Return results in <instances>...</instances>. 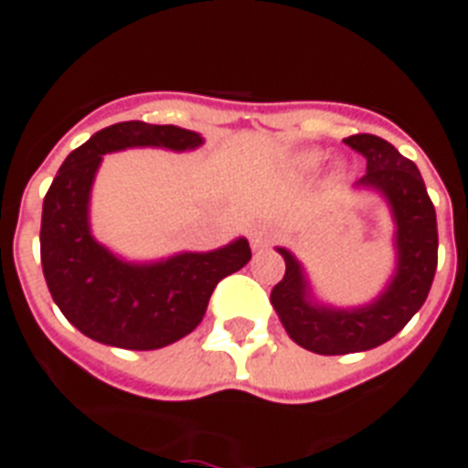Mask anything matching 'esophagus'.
<instances>
[{"mask_svg": "<svg viewBox=\"0 0 468 468\" xmlns=\"http://www.w3.org/2000/svg\"><path fill=\"white\" fill-rule=\"evenodd\" d=\"M250 240H252V248L257 250L270 248L271 242L277 240V233L270 226H255L250 230Z\"/></svg>", "mask_w": 468, "mask_h": 468, "instance_id": "esophagus-1", "label": "esophagus"}]
</instances>
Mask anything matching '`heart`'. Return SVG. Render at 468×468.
<instances>
[{"label":"heart","instance_id":"b5f03b06","mask_svg":"<svg viewBox=\"0 0 468 468\" xmlns=\"http://www.w3.org/2000/svg\"><path fill=\"white\" fill-rule=\"evenodd\" d=\"M320 160H323L320 153H306V155L301 157V165H303V167H318Z\"/></svg>","mask_w":468,"mask_h":468}]
</instances>
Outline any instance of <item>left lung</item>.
Listing matches in <instances>:
<instances>
[{"mask_svg":"<svg viewBox=\"0 0 468 468\" xmlns=\"http://www.w3.org/2000/svg\"><path fill=\"white\" fill-rule=\"evenodd\" d=\"M345 143L367 160L359 184L381 191L391 206L399 260L391 284L378 299L342 311L315 303L296 257L279 248L286 271L271 289V306L289 337L315 355H352L391 340L420 311L437 270V216L420 169L378 135L356 133Z\"/></svg>","mask_w":468,"mask_h":468,"instance_id":"8db88e82","label":"left lung"}]
</instances>
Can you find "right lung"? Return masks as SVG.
<instances>
[{"label": "right lung", "mask_w": 468, "mask_h": 468, "mask_svg": "<svg viewBox=\"0 0 468 468\" xmlns=\"http://www.w3.org/2000/svg\"><path fill=\"white\" fill-rule=\"evenodd\" d=\"M201 143L186 128L123 121L91 135L58 169L43 198L40 264L62 315L91 340L121 349L167 347L201 323L220 279L250 262L245 238L150 264L123 262L91 238L90 191L101 155L148 145L194 150Z\"/></svg>", "instance_id": "add662e5"}]
</instances>
